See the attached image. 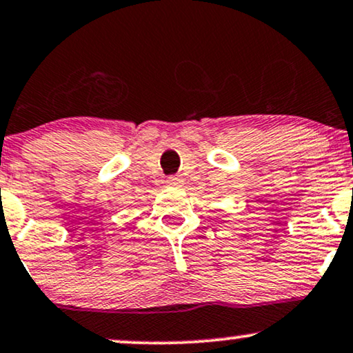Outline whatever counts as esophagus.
<instances>
[{
  "instance_id": "esophagus-1",
  "label": "esophagus",
  "mask_w": 353,
  "mask_h": 353,
  "mask_svg": "<svg viewBox=\"0 0 353 353\" xmlns=\"http://www.w3.org/2000/svg\"><path fill=\"white\" fill-rule=\"evenodd\" d=\"M166 184H168L169 187H181V184H182V179H181L179 176L168 177V179H166Z\"/></svg>"
}]
</instances>
